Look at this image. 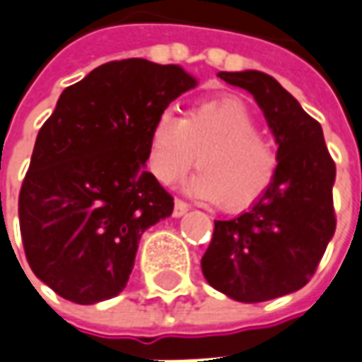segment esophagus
<instances>
[{
	"mask_svg": "<svg viewBox=\"0 0 362 362\" xmlns=\"http://www.w3.org/2000/svg\"><path fill=\"white\" fill-rule=\"evenodd\" d=\"M186 212H188V204H186V202H174V216H176V218H180V216H184Z\"/></svg>",
	"mask_w": 362,
	"mask_h": 362,
	"instance_id": "1",
	"label": "esophagus"
}]
</instances>
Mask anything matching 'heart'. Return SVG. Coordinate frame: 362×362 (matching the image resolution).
Here are the masks:
<instances>
[{"label": "heart", "instance_id": "1", "mask_svg": "<svg viewBox=\"0 0 362 362\" xmlns=\"http://www.w3.org/2000/svg\"><path fill=\"white\" fill-rule=\"evenodd\" d=\"M188 190L226 212H243L262 200L277 172L272 142L257 132L250 109L238 98H214L182 119L162 110L148 134V168L162 184H174L194 166Z\"/></svg>", "mask_w": 362, "mask_h": 362}]
</instances>
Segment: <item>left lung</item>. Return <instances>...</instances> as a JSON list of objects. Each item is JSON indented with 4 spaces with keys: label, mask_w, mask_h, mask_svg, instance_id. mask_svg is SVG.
I'll list each match as a JSON object with an SVG mask.
<instances>
[{
    "label": "left lung",
    "mask_w": 362,
    "mask_h": 362,
    "mask_svg": "<svg viewBox=\"0 0 362 362\" xmlns=\"http://www.w3.org/2000/svg\"><path fill=\"white\" fill-rule=\"evenodd\" d=\"M252 93L277 142L269 190L247 212L216 220L202 257L214 289L242 303L269 301L309 284L335 233V162L323 129L293 95L262 71L218 73Z\"/></svg>",
    "instance_id": "left-lung-1"
}]
</instances>
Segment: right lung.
I'll use <instances>...</instances> for the list:
<instances>
[{
    "mask_svg": "<svg viewBox=\"0 0 362 362\" xmlns=\"http://www.w3.org/2000/svg\"><path fill=\"white\" fill-rule=\"evenodd\" d=\"M196 85L178 65L122 59L61 93L21 184L19 228L29 267L63 299L95 305L127 287L140 235L174 210L146 170L152 122Z\"/></svg>",
    "mask_w": 362,
    "mask_h": 362,
    "instance_id": "add662e5",
    "label": "right lung"
}]
</instances>
